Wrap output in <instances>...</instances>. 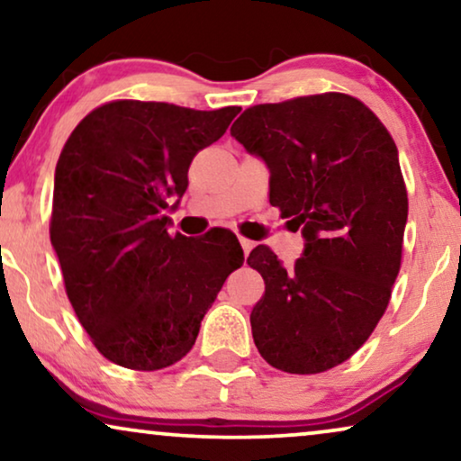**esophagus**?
I'll return each instance as SVG.
<instances>
[{
	"instance_id": "34e87169",
	"label": "esophagus",
	"mask_w": 461,
	"mask_h": 461,
	"mask_svg": "<svg viewBox=\"0 0 461 461\" xmlns=\"http://www.w3.org/2000/svg\"><path fill=\"white\" fill-rule=\"evenodd\" d=\"M239 243H241V248H243V254H245V256H249V251L254 249V245H256L254 241H249V239H243V237L239 239Z\"/></svg>"
}]
</instances>
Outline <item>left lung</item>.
Listing matches in <instances>:
<instances>
[{
    "label": "left lung",
    "mask_w": 461,
    "mask_h": 461,
    "mask_svg": "<svg viewBox=\"0 0 461 461\" xmlns=\"http://www.w3.org/2000/svg\"><path fill=\"white\" fill-rule=\"evenodd\" d=\"M230 136L267 163L270 205L304 237L294 268L267 245L251 333L264 361L287 374L344 363L375 330L401 268L407 191L399 150L380 119L346 94L258 104Z\"/></svg>",
    "instance_id": "1"
}]
</instances>
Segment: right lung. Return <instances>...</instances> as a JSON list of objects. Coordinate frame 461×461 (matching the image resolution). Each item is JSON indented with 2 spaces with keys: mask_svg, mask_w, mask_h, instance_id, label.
<instances>
[{
  "mask_svg": "<svg viewBox=\"0 0 461 461\" xmlns=\"http://www.w3.org/2000/svg\"><path fill=\"white\" fill-rule=\"evenodd\" d=\"M239 111L117 100L81 119L62 149L50 241L79 323L115 365L155 371L180 361L243 264L232 232L172 237L163 213L169 197L180 203L193 157Z\"/></svg>",
  "mask_w": 461,
  "mask_h": 461,
  "instance_id": "obj_1",
  "label": "right lung"
}]
</instances>
